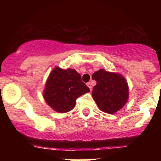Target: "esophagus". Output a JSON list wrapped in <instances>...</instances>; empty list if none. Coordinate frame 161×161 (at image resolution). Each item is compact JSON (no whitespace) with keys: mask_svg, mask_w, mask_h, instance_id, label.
I'll return each mask as SVG.
<instances>
[{"mask_svg":"<svg viewBox=\"0 0 161 161\" xmlns=\"http://www.w3.org/2000/svg\"><path fill=\"white\" fill-rule=\"evenodd\" d=\"M87 86H88V88H90V90H92V85L91 82H88L87 83Z\"/></svg>","mask_w":161,"mask_h":161,"instance_id":"34e87169","label":"esophagus"}]
</instances>
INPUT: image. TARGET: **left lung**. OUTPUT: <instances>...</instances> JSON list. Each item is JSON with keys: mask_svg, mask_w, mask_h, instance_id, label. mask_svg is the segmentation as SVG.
<instances>
[{"mask_svg": "<svg viewBox=\"0 0 161 161\" xmlns=\"http://www.w3.org/2000/svg\"><path fill=\"white\" fill-rule=\"evenodd\" d=\"M97 82L92 91V97L102 111L112 114L118 111L127 102L129 88L121 75L100 69L92 75Z\"/></svg>", "mask_w": 161, "mask_h": 161, "instance_id": "8db88e82", "label": "left lung"}]
</instances>
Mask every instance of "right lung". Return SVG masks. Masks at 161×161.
Returning <instances> with one entry per match:
<instances>
[{"mask_svg": "<svg viewBox=\"0 0 161 161\" xmlns=\"http://www.w3.org/2000/svg\"><path fill=\"white\" fill-rule=\"evenodd\" d=\"M89 92V88L82 81L81 75L74 69L56 67L46 82L44 98L57 112L66 113L74 108L79 97Z\"/></svg>", "mask_w": 161, "mask_h": 161, "instance_id": "right-lung-1", "label": "right lung"}]
</instances>
